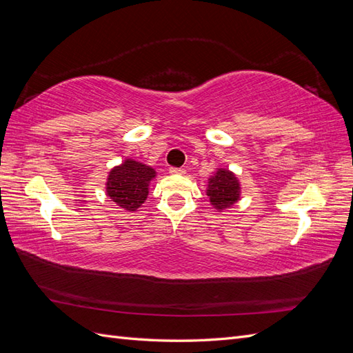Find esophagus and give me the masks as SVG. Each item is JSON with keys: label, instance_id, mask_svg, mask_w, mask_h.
<instances>
[{"label": "esophagus", "instance_id": "obj_1", "mask_svg": "<svg viewBox=\"0 0 353 353\" xmlns=\"http://www.w3.org/2000/svg\"><path fill=\"white\" fill-rule=\"evenodd\" d=\"M169 174H172V175H184L185 174V169H183V168H170L169 169Z\"/></svg>", "mask_w": 353, "mask_h": 353}]
</instances>
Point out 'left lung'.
Returning a JSON list of instances; mask_svg holds the SVG:
<instances>
[{"label": "left lung", "instance_id": "8db88e82", "mask_svg": "<svg viewBox=\"0 0 353 353\" xmlns=\"http://www.w3.org/2000/svg\"><path fill=\"white\" fill-rule=\"evenodd\" d=\"M206 194L210 205L218 212L234 206L241 196V187L237 175L227 168H218L216 172L208 179Z\"/></svg>", "mask_w": 353, "mask_h": 353}]
</instances>
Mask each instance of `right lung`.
Listing matches in <instances>:
<instances>
[{
  "label": "right lung",
  "mask_w": 353,
  "mask_h": 353,
  "mask_svg": "<svg viewBox=\"0 0 353 353\" xmlns=\"http://www.w3.org/2000/svg\"><path fill=\"white\" fill-rule=\"evenodd\" d=\"M156 178V170L134 159H125L121 165L110 169L105 194L116 206L126 212H135L143 206L148 196V187Z\"/></svg>",
  "instance_id": "add662e5"
}]
</instances>
